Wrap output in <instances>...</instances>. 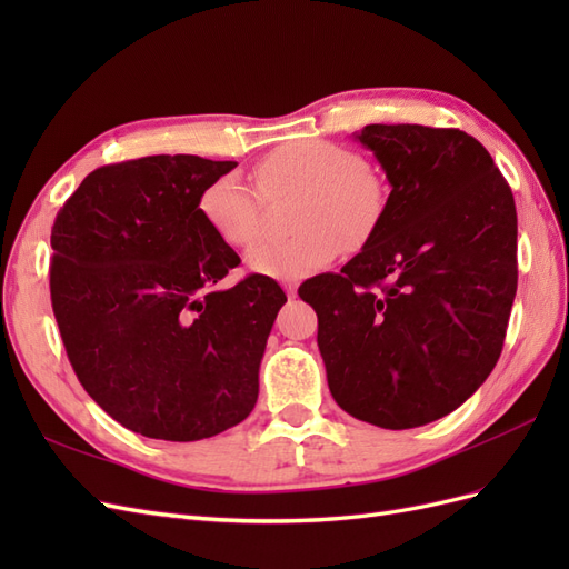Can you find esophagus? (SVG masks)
Returning <instances> with one entry per match:
<instances>
[{"instance_id": "obj_1", "label": "esophagus", "mask_w": 569, "mask_h": 569, "mask_svg": "<svg viewBox=\"0 0 569 569\" xmlns=\"http://www.w3.org/2000/svg\"><path fill=\"white\" fill-rule=\"evenodd\" d=\"M284 291H287L289 299H295L297 291H299V284L297 282H284Z\"/></svg>"}]
</instances>
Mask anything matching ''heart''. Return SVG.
Wrapping results in <instances>:
<instances>
[{
	"label": "heart",
	"instance_id": "1",
	"mask_svg": "<svg viewBox=\"0 0 569 569\" xmlns=\"http://www.w3.org/2000/svg\"><path fill=\"white\" fill-rule=\"evenodd\" d=\"M258 189L268 201L303 194L297 211L301 234L266 239L247 253V266L270 280L295 282L330 266L339 247L356 249L385 211L382 184L360 153L325 140L291 142L256 166ZM206 226L230 247H247L261 232L263 198L237 173L216 178L201 192Z\"/></svg>",
	"mask_w": 569,
	"mask_h": 569
}]
</instances>
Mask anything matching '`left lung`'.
Listing matches in <instances>:
<instances>
[{
  "label": "left lung",
  "instance_id": "1",
  "mask_svg": "<svg viewBox=\"0 0 569 569\" xmlns=\"http://www.w3.org/2000/svg\"><path fill=\"white\" fill-rule=\"evenodd\" d=\"M389 199L363 249L306 280L327 385L349 416L410 429L485 385L518 291V213L501 170L453 128L366 126Z\"/></svg>",
  "mask_w": 569,
  "mask_h": 569
}]
</instances>
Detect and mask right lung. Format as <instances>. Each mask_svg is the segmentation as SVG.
Segmentation results:
<instances>
[{
	"label": "right lung",
	"instance_id": "obj_1",
	"mask_svg": "<svg viewBox=\"0 0 569 569\" xmlns=\"http://www.w3.org/2000/svg\"><path fill=\"white\" fill-rule=\"evenodd\" d=\"M234 161L176 153L101 166L51 228V308L80 385L132 432L199 441L242 422L287 297L249 274L199 199Z\"/></svg>",
	"mask_w": 569,
	"mask_h": 569
}]
</instances>
